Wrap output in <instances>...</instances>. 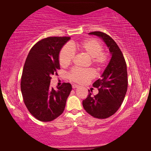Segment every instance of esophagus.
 I'll return each mask as SVG.
<instances>
[{
    "label": "esophagus",
    "mask_w": 151,
    "mask_h": 151,
    "mask_svg": "<svg viewBox=\"0 0 151 151\" xmlns=\"http://www.w3.org/2000/svg\"><path fill=\"white\" fill-rule=\"evenodd\" d=\"M72 87H73V88H78V85H72Z\"/></svg>",
    "instance_id": "obj_1"
}]
</instances>
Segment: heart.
Returning <instances> with one entry per match:
<instances>
[{"mask_svg": "<svg viewBox=\"0 0 151 151\" xmlns=\"http://www.w3.org/2000/svg\"><path fill=\"white\" fill-rule=\"evenodd\" d=\"M75 49L90 58L91 65L96 70H102L108 63L109 55L102 51L103 47L101 43L95 39H90L76 43L70 47L68 45L63 47L58 57L61 66L65 67L72 63L75 57V52L73 50ZM68 77L71 81L83 84L92 80L94 77V73L90 69L83 70L73 68L68 73Z\"/></svg>", "mask_w": 151, "mask_h": 151, "instance_id": "1", "label": "heart"}]
</instances>
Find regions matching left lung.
<instances>
[{
  "mask_svg": "<svg viewBox=\"0 0 151 151\" xmlns=\"http://www.w3.org/2000/svg\"><path fill=\"white\" fill-rule=\"evenodd\" d=\"M89 35L98 36L106 43L112 55L101 78L93 83L99 93L93 95L88 90L83 106L89 114L97 119H106L118 111L124 101L128 87L126 61L115 41L106 33L94 31Z\"/></svg>",
  "mask_w": 151,
  "mask_h": 151,
  "instance_id": "8db88e82",
  "label": "left lung"
}]
</instances>
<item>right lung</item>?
I'll list each match as a JSON object with an SVG mask.
<instances>
[{"mask_svg":"<svg viewBox=\"0 0 151 151\" xmlns=\"http://www.w3.org/2000/svg\"><path fill=\"white\" fill-rule=\"evenodd\" d=\"M69 37H48L33 46L25 61L20 81L24 103L32 116L42 122L52 121L63 113L72 90L64 83L57 91L50 86L51 76L60 69L58 56Z\"/></svg>","mask_w":151,"mask_h":151,"instance_id":"right-lung-1","label":"right lung"}]
</instances>
